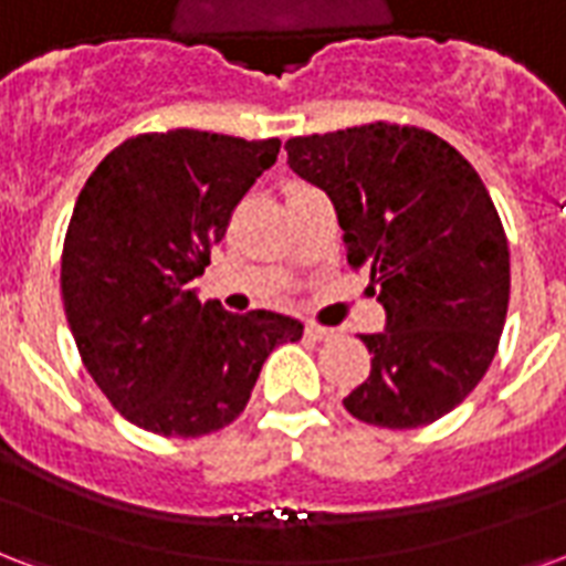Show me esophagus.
<instances>
[{
	"label": "esophagus",
	"mask_w": 566,
	"mask_h": 566,
	"mask_svg": "<svg viewBox=\"0 0 566 566\" xmlns=\"http://www.w3.org/2000/svg\"><path fill=\"white\" fill-rule=\"evenodd\" d=\"M307 337L328 339V337H334V331L325 328V325H316V322H307Z\"/></svg>",
	"instance_id": "1"
}]
</instances>
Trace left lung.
Wrapping results in <instances>:
<instances>
[{
	"label": "left lung",
	"mask_w": 566,
	"mask_h": 566,
	"mask_svg": "<svg viewBox=\"0 0 566 566\" xmlns=\"http://www.w3.org/2000/svg\"><path fill=\"white\" fill-rule=\"evenodd\" d=\"M289 167L334 202L352 265L379 283L385 331L343 406L364 423L427 427L486 376L510 301V250L490 190L429 130L360 125L292 137Z\"/></svg>",
	"instance_id": "left-lung-1"
}]
</instances>
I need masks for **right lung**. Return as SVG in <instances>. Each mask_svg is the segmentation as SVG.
<instances>
[{
  "label": "right lung",
  "instance_id": "1",
  "mask_svg": "<svg viewBox=\"0 0 566 566\" xmlns=\"http://www.w3.org/2000/svg\"><path fill=\"white\" fill-rule=\"evenodd\" d=\"M280 139L167 130L125 139L80 190L62 250V301L88 376L139 429L208 436L244 411L259 369L298 318L227 313L197 280L232 208Z\"/></svg>",
  "mask_w": 566,
  "mask_h": 566
}]
</instances>
